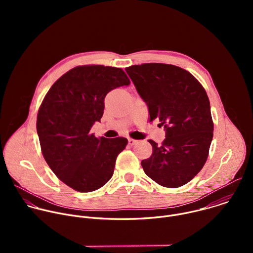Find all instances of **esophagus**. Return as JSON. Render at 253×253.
<instances>
[{"instance_id":"esophagus-1","label":"esophagus","mask_w":253,"mask_h":253,"mask_svg":"<svg viewBox=\"0 0 253 253\" xmlns=\"http://www.w3.org/2000/svg\"><path fill=\"white\" fill-rule=\"evenodd\" d=\"M137 142H138V141L135 140V139H132V138H129V139H128V143H129V145H131V146L135 145V144H136Z\"/></svg>"}]
</instances>
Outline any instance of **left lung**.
<instances>
[{
	"label": "left lung",
	"mask_w": 253,
	"mask_h": 253,
	"mask_svg": "<svg viewBox=\"0 0 253 253\" xmlns=\"http://www.w3.org/2000/svg\"><path fill=\"white\" fill-rule=\"evenodd\" d=\"M146 102L150 121L158 118L166 138L152 145L141 162L159 185L177 188L188 183L204 166L213 137L210 103L205 89L188 71L170 64L146 63L126 68Z\"/></svg>",
	"instance_id": "obj_1"
}]
</instances>
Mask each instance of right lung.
Listing matches in <instances>:
<instances>
[{"label": "right lung", "mask_w": 253, "mask_h": 253, "mask_svg": "<svg viewBox=\"0 0 253 253\" xmlns=\"http://www.w3.org/2000/svg\"><path fill=\"white\" fill-rule=\"evenodd\" d=\"M129 84L121 68L77 66L61 76L42 101L37 116L42 154L72 189L91 192L112 177L116 158L128 140L97 138L90 130L102 118L107 93Z\"/></svg>", "instance_id": "1"}]
</instances>
